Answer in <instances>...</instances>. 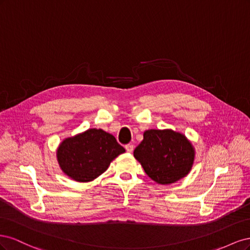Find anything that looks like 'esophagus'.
Masks as SVG:
<instances>
[{"instance_id": "obj_1", "label": "esophagus", "mask_w": 250, "mask_h": 250, "mask_svg": "<svg viewBox=\"0 0 250 250\" xmlns=\"http://www.w3.org/2000/svg\"><path fill=\"white\" fill-rule=\"evenodd\" d=\"M125 149H126L127 152L131 153L132 151H133V145H131V144H128V145H126V146H125Z\"/></svg>"}]
</instances>
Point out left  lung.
<instances>
[{"instance_id":"left-lung-1","label":"left lung","mask_w":250,"mask_h":250,"mask_svg":"<svg viewBox=\"0 0 250 250\" xmlns=\"http://www.w3.org/2000/svg\"><path fill=\"white\" fill-rule=\"evenodd\" d=\"M133 156L155 183L170 185L191 172L195 148L183 133L172 129H149L144 132Z\"/></svg>"}]
</instances>
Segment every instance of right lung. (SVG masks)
<instances>
[{"instance_id":"1","label":"right lung","mask_w":250,"mask_h":250,"mask_svg":"<svg viewBox=\"0 0 250 250\" xmlns=\"http://www.w3.org/2000/svg\"><path fill=\"white\" fill-rule=\"evenodd\" d=\"M124 152L112 134L92 128L64 139L59 144L56 156L65 175L79 183H88L106 171L110 163Z\"/></svg>"}]
</instances>
